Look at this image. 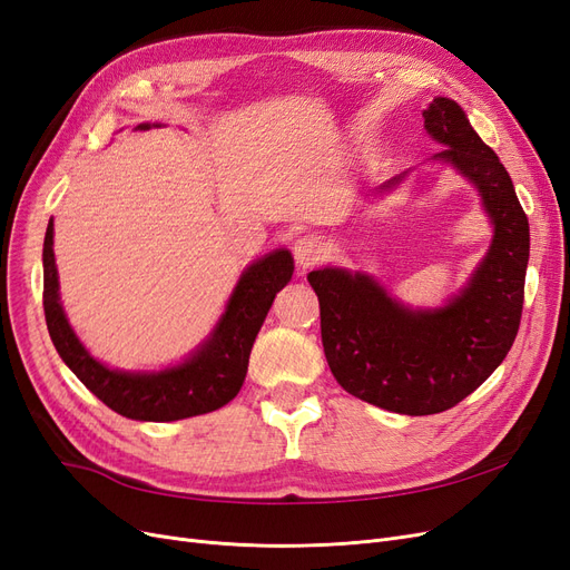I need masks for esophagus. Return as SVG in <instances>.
<instances>
[{
  "label": "esophagus",
  "instance_id": "34e87169",
  "mask_svg": "<svg viewBox=\"0 0 570 570\" xmlns=\"http://www.w3.org/2000/svg\"><path fill=\"white\" fill-rule=\"evenodd\" d=\"M292 249H295V258H297L299 268H308V266L318 264L323 254H325L323 245L318 243L316 237H299Z\"/></svg>",
  "mask_w": 570,
  "mask_h": 570
}]
</instances>
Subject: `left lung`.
<instances>
[{
  "label": "left lung",
  "mask_w": 570,
  "mask_h": 570,
  "mask_svg": "<svg viewBox=\"0 0 570 570\" xmlns=\"http://www.w3.org/2000/svg\"><path fill=\"white\" fill-rule=\"evenodd\" d=\"M423 126L444 149L433 161L469 180L490 218L492 243L471 278L435 308H413L364 271H312L321 304L323 352L335 381L385 411L430 416L452 409L502 364L523 312L530 228L511 176L450 97L423 109ZM409 170L377 185L383 199Z\"/></svg>",
  "instance_id": "1"
}]
</instances>
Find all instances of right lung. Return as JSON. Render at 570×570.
I'll use <instances>...</instances> for the list:
<instances>
[{
  "label": "right lung",
  "instance_id": "add662e5",
  "mask_svg": "<svg viewBox=\"0 0 570 570\" xmlns=\"http://www.w3.org/2000/svg\"><path fill=\"white\" fill-rule=\"evenodd\" d=\"M161 128L140 124L135 130ZM45 268V318L51 342L78 381L97 400L132 421L168 423L226 406L245 383L254 340L262 331L275 295L292 281L295 258L287 249H275L252 262L228 297L214 331L174 366L159 371L109 368L95 358L68 323L59 295V271L55 258V220L49 218L42 249Z\"/></svg>",
  "mask_w": 570,
  "mask_h": 570
}]
</instances>
